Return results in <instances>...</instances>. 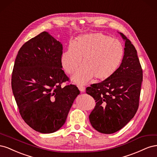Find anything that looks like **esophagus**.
Returning <instances> with one entry per match:
<instances>
[{
	"instance_id": "1",
	"label": "esophagus",
	"mask_w": 157,
	"mask_h": 157,
	"mask_svg": "<svg viewBox=\"0 0 157 157\" xmlns=\"http://www.w3.org/2000/svg\"><path fill=\"white\" fill-rule=\"evenodd\" d=\"M78 88L80 92H84L85 91V87L82 86V85H78Z\"/></svg>"
}]
</instances>
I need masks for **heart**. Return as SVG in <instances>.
<instances>
[{"label": "heart", "mask_w": 157, "mask_h": 157, "mask_svg": "<svg viewBox=\"0 0 157 157\" xmlns=\"http://www.w3.org/2000/svg\"><path fill=\"white\" fill-rule=\"evenodd\" d=\"M124 48L119 41L101 33L80 35L70 44L61 56V64L67 73L78 84L88 82L93 77L105 80L115 73L124 57ZM83 61H82V58Z\"/></svg>", "instance_id": "heart-1"}]
</instances>
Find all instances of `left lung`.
Listing matches in <instances>:
<instances>
[{"mask_svg":"<svg viewBox=\"0 0 157 157\" xmlns=\"http://www.w3.org/2000/svg\"><path fill=\"white\" fill-rule=\"evenodd\" d=\"M125 41L120 67L111 77L86 88V94L96 104L89 116L95 130L110 134L125 126L139 107L143 71L134 46L120 33Z\"/></svg>","mask_w":157,"mask_h":157,"instance_id":"8db88e82","label":"left lung"}]
</instances>
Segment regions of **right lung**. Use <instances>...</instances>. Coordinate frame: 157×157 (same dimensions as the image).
Returning a JSON list of instances; mask_svg holds the SVG:
<instances>
[{"mask_svg": "<svg viewBox=\"0 0 157 157\" xmlns=\"http://www.w3.org/2000/svg\"><path fill=\"white\" fill-rule=\"evenodd\" d=\"M63 46L46 31L26 42L20 50L12 75V89L20 115L42 134L58 130L65 122L80 94L62 70Z\"/></svg>", "mask_w": 157, "mask_h": 157, "instance_id": "right-lung-1", "label": "right lung"}]
</instances>
